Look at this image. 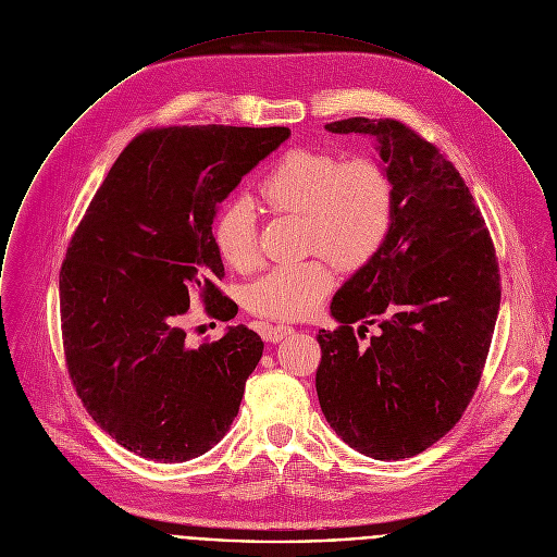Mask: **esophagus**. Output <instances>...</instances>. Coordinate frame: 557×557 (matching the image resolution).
Masks as SVG:
<instances>
[{
    "instance_id": "esophagus-1",
    "label": "esophagus",
    "mask_w": 557,
    "mask_h": 557,
    "mask_svg": "<svg viewBox=\"0 0 557 557\" xmlns=\"http://www.w3.org/2000/svg\"><path fill=\"white\" fill-rule=\"evenodd\" d=\"M294 333V326L289 324H276V326H270V324H261V335L265 342H272V344H278L283 342L285 337H289Z\"/></svg>"
}]
</instances>
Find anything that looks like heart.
<instances>
[{
  "mask_svg": "<svg viewBox=\"0 0 557 557\" xmlns=\"http://www.w3.org/2000/svg\"><path fill=\"white\" fill-rule=\"evenodd\" d=\"M259 202L272 213L307 220L309 250L298 263H283L257 278L244 296L246 309L270 320H300L313 313L335 285V268H361L382 248L395 213L393 182L371 158L342 160L318 149L283 153L257 186ZM213 244L235 270L259 261L257 209L248 198L224 202L213 220Z\"/></svg>",
  "mask_w": 557,
  "mask_h": 557,
  "instance_id": "obj_1",
  "label": "heart"
}]
</instances>
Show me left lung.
<instances>
[{
	"instance_id": "8db88e82",
	"label": "left lung",
	"mask_w": 557,
	"mask_h": 557,
	"mask_svg": "<svg viewBox=\"0 0 557 557\" xmlns=\"http://www.w3.org/2000/svg\"><path fill=\"white\" fill-rule=\"evenodd\" d=\"M326 129L377 140L395 213L331 302L339 326L318 335L320 406L357 451L410 458L460 421L480 384L502 300L495 244L456 166L412 127L357 116Z\"/></svg>"
}]
</instances>
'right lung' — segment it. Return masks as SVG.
Returning a JSON list of instances; mask_svg holds the SVG:
<instances>
[{"instance_id":"right-lung-1","label":"right lung","mask_w":557,"mask_h":557,"mask_svg":"<svg viewBox=\"0 0 557 557\" xmlns=\"http://www.w3.org/2000/svg\"><path fill=\"white\" fill-rule=\"evenodd\" d=\"M287 127L182 125L138 134L77 224L60 268L69 377L119 445L156 462L209 451L237 417L263 342L244 324L186 344L196 296L231 320L213 244L218 202L289 138Z\"/></svg>"}]
</instances>
